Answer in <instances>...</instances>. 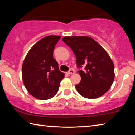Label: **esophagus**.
Here are the masks:
<instances>
[{
	"label": "esophagus",
	"mask_w": 135,
	"mask_h": 135,
	"mask_svg": "<svg viewBox=\"0 0 135 135\" xmlns=\"http://www.w3.org/2000/svg\"><path fill=\"white\" fill-rule=\"evenodd\" d=\"M74 71L73 69H71L68 71V74H74Z\"/></svg>",
	"instance_id": "obj_1"
}]
</instances>
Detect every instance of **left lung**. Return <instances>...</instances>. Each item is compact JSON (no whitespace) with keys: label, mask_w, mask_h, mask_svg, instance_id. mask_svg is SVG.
I'll use <instances>...</instances> for the list:
<instances>
[{"label":"left lung","mask_w":135,"mask_h":135,"mask_svg":"<svg viewBox=\"0 0 135 135\" xmlns=\"http://www.w3.org/2000/svg\"><path fill=\"white\" fill-rule=\"evenodd\" d=\"M62 41L76 56L81 81L76 85L80 95L95 99L104 95L114 79V66L108 53L95 40L88 36H65Z\"/></svg>","instance_id":"1"}]
</instances>
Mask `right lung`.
<instances>
[{"label":"right lung","mask_w":135,"mask_h":135,"mask_svg":"<svg viewBox=\"0 0 135 135\" xmlns=\"http://www.w3.org/2000/svg\"><path fill=\"white\" fill-rule=\"evenodd\" d=\"M61 36H48L30 50L22 66V81L30 94L40 100L48 99L58 92L64 74L59 70L53 52Z\"/></svg>","instance_id":"1"}]
</instances>
